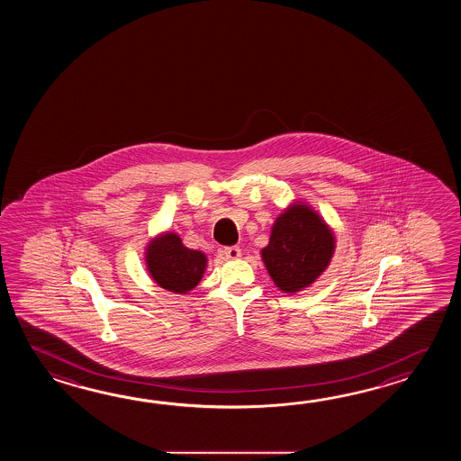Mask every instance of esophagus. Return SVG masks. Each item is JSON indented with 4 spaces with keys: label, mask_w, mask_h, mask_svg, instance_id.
<instances>
[{
    "label": "esophagus",
    "mask_w": 461,
    "mask_h": 461,
    "mask_svg": "<svg viewBox=\"0 0 461 461\" xmlns=\"http://www.w3.org/2000/svg\"><path fill=\"white\" fill-rule=\"evenodd\" d=\"M221 254L226 255L227 258L235 260V258L240 257V249H239L237 245H234V247H222V249H221Z\"/></svg>",
    "instance_id": "esophagus-1"
}]
</instances>
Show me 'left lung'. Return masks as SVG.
Wrapping results in <instances>:
<instances>
[{
    "mask_svg": "<svg viewBox=\"0 0 461 461\" xmlns=\"http://www.w3.org/2000/svg\"><path fill=\"white\" fill-rule=\"evenodd\" d=\"M333 254V230L312 207L296 201L276 217L262 260L282 292L296 294L323 274Z\"/></svg>",
    "mask_w": 461,
    "mask_h": 461,
    "instance_id": "left-lung-1",
    "label": "left lung"
}]
</instances>
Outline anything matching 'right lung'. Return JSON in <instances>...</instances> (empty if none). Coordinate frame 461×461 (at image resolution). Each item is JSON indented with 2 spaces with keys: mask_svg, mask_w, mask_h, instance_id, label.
<instances>
[{
  "mask_svg": "<svg viewBox=\"0 0 461 461\" xmlns=\"http://www.w3.org/2000/svg\"><path fill=\"white\" fill-rule=\"evenodd\" d=\"M145 260L151 278L173 294L193 290L201 282L207 265L206 255L185 247L175 232L159 234L149 240Z\"/></svg>",
  "mask_w": 461,
  "mask_h": 461,
  "instance_id": "right-lung-1",
  "label": "right lung"
}]
</instances>
